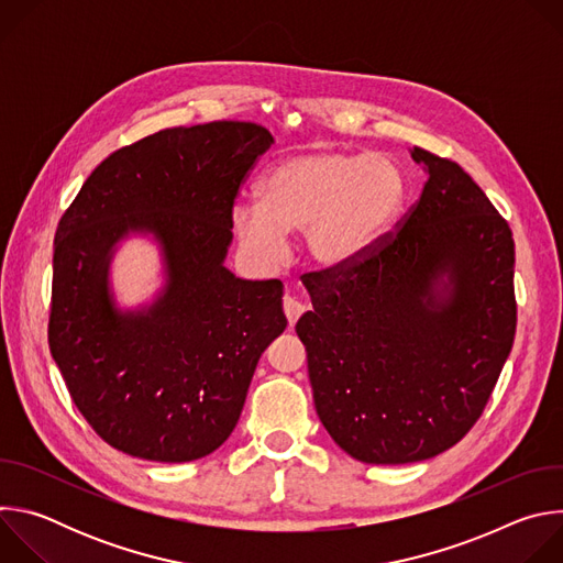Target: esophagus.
<instances>
[{
  "mask_svg": "<svg viewBox=\"0 0 563 563\" xmlns=\"http://www.w3.org/2000/svg\"><path fill=\"white\" fill-rule=\"evenodd\" d=\"M283 309H285V316H287V320H289V328H294V325H296V320L300 318V313H305L307 305H305V302H300V300H298V298H294V296H285V300H283Z\"/></svg>",
  "mask_w": 563,
  "mask_h": 563,
  "instance_id": "1",
  "label": "esophagus"
}]
</instances>
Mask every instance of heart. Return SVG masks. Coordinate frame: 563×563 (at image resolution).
Segmentation results:
<instances>
[{
  "mask_svg": "<svg viewBox=\"0 0 563 563\" xmlns=\"http://www.w3.org/2000/svg\"><path fill=\"white\" fill-rule=\"evenodd\" d=\"M406 200L408 178L396 159L313 146L278 159L258 183V200L233 205L231 224L240 245L261 258L302 229L305 258L343 272L367 258Z\"/></svg>",
  "mask_w": 563,
  "mask_h": 563,
  "instance_id": "obj_1",
  "label": "heart"
}]
</instances>
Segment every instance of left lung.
Returning a JSON list of instances; mask_svg holds the SVG:
<instances>
[{
    "instance_id": "left-lung-1",
    "label": "left lung",
    "mask_w": 563,
    "mask_h": 563,
    "mask_svg": "<svg viewBox=\"0 0 563 563\" xmlns=\"http://www.w3.org/2000/svg\"><path fill=\"white\" fill-rule=\"evenodd\" d=\"M428 174L387 243L343 272L305 274L296 323L320 423L350 456L432 459L484 412L517 328L515 240L452 159L410 148Z\"/></svg>"
}]
</instances>
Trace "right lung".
<instances>
[{"instance_id":"add662e5","label":"right lung","mask_w":563,"mask_h":563,"mask_svg":"<svg viewBox=\"0 0 563 563\" xmlns=\"http://www.w3.org/2000/svg\"><path fill=\"white\" fill-rule=\"evenodd\" d=\"M272 144L252 122L157 131L111 153L57 224L51 354L77 410L124 454L185 463L218 450L287 328L280 280L224 267L233 198ZM133 234L158 245L166 283L120 308L110 263Z\"/></svg>"}]
</instances>
